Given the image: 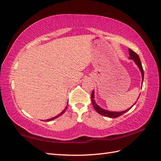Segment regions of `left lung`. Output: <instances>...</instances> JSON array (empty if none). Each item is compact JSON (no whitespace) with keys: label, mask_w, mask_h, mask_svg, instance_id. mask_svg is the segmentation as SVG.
I'll return each instance as SVG.
<instances>
[{"label":"left lung","mask_w":161,"mask_h":161,"mask_svg":"<svg viewBox=\"0 0 161 161\" xmlns=\"http://www.w3.org/2000/svg\"><path fill=\"white\" fill-rule=\"evenodd\" d=\"M129 54H130L129 58L134 60V63H136V65L138 66L139 69H140V71H141V75H142V83H143V79H144V71H143V69H142L140 58H139V56H138L137 53L134 52V51H132L131 49H129ZM91 98H92V105H93V107H94V108L95 109L96 112H97L99 114H101V115L109 117V118H112V119H115V118L119 117L120 116L123 115V114L127 112V111H129L132 108V107H133L135 105V103H135L134 104L132 105L131 108H130L129 109H127L125 110V111H122V112H110V111H108V110H106V109L101 108V107H99L97 105V103H96L95 99H94V90H93V92H92Z\"/></svg>","instance_id":"8db88e82"}]
</instances>
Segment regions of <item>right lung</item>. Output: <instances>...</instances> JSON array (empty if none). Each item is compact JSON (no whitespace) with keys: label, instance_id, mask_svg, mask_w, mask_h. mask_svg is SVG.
<instances>
[{"label":"right lung","instance_id":"add662e5","mask_svg":"<svg viewBox=\"0 0 161 161\" xmlns=\"http://www.w3.org/2000/svg\"><path fill=\"white\" fill-rule=\"evenodd\" d=\"M67 105H68V103H67ZM67 106L65 107V109H64L63 112L60 113V114H59L58 115H57V116H56L55 117H53V118H52V119H47V120H46V122H49V121H51V120H53V119H56V118H58L59 116H60V115H62V114H63L65 112V111H66V109H67Z\"/></svg>","mask_w":161,"mask_h":161}]
</instances>
